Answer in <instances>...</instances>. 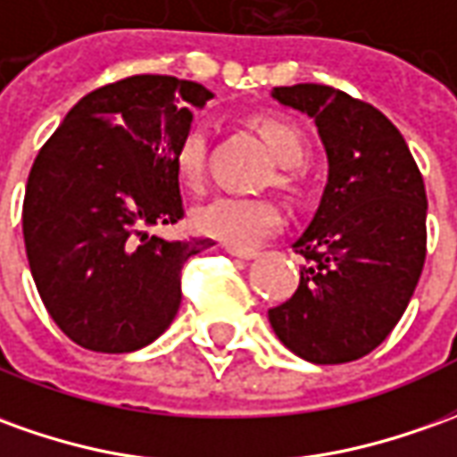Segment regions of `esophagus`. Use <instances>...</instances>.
I'll use <instances>...</instances> for the list:
<instances>
[{"instance_id": "34e87169", "label": "esophagus", "mask_w": 457, "mask_h": 457, "mask_svg": "<svg viewBox=\"0 0 457 457\" xmlns=\"http://www.w3.org/2000/svg\"><path fill=\"white\" fill-rule=\"evenodd\" d=\"M228 253L236 256V259H244V261H251L259 256V251H251V248H234V246H228Z\"/></svg>"}]
</instances>
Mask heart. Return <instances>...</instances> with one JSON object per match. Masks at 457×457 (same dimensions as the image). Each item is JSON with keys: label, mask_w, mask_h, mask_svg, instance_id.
Masks as SVG:
<instances>
[{"label": "heart", "mask_w": 457, "mask_h": 457, "mask_svg": "<svg viewBox=\"0 0 457 457\" xmlns=\"http://www.w3.org/2000/svg\"><path fill=\"white\" fill-rule=\"evenodd\" d=\"M256 129L273 154V159L281 166L294 169L306 159V138L294 124H288L283 119H273V116H263V119H256ZM206 137H209L206 124L194 121L179 141L176 174L187 187H196L204 179ZM281 179L288 181V174H283ZM281 226L283 213L278 204H273L270 198L216 196L194 211L196 231L234 248L256 246L263 238L276 234Z\"/></svg>", "instance_id": "b5f03b06"}]
</instances>
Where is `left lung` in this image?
<instances>
[{"label": "left lung", "mask_w": 457, "mask_h": 457, "mask_svg": "<svg viewBox=\"0 0 457 457\" xmlns=\"http://www.w3.org/2000/svg\"><path fill=\"white\" fill-rule=\"evenodd\" d=\"M270 96L316 121L328 156L319 209L294 244L306 266L295 294L269 311L270 328L308 363L358 361L395 328L426 263L423 176L376 106L323 84Z\"/></svg>", "instance_id": "left-lung-1"}]
</instances>
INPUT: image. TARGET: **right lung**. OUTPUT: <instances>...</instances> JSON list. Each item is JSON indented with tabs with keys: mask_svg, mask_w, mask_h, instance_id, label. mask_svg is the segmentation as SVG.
Listing matches in <instances>:
<instances>
[{
	"mask_svg": "<svg viewBox=\"0 0 457 457\" xmlns=\"http://www.w3.org/2000/svg\"><path fill=\"white\" fill-rule=\"evenodd\" d=\"M187 79L141 74L87 94L44 144L21 226L44 306L71 341L131 353L181 306V269L211 238L166 241L146 228L184 219L176 149L209 102Z\"/></svg>",
	"mask_w": 457,
	"mask_h": 457,
	"instance_id": "obj_1",
	"label": "right lung"
}]
</instances>
